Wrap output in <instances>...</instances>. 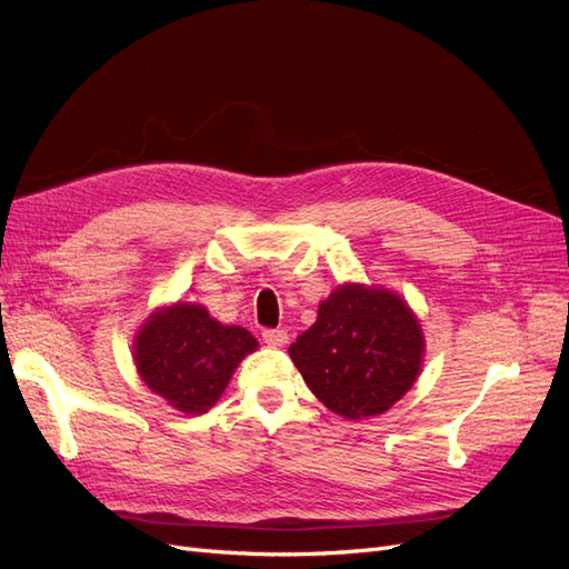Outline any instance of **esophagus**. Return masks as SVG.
<instances>
[{"label":"esophagus","instance_id":"esophagus-1","mask_svg":"<svg viewBox=\"0 0 569 569\" xmlns=\"http://www.w3.org/2000/svg\"><path fill=\"white\" fill-rule=\"evenodd\" d=\"M263 341L268 343V347H284V343L289 341V335L287 330H263Z\"/></svg>","mask_w":569,"mask_h":569}]
</instances>
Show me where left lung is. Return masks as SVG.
<instances>
[{
  "instance_id": "left-lung-1",
  "label": "left lung",
  "mask_w": 569,
  "mask_h": 569,
  "mask_svg": "<svg viewBox=\"0 0 569 569\" xmlns=\"http://www.w3.org/2000/svg\"><path fill=\"white\" fill-rule=\"evenodd\" d=\"M303 382L337 416H382L422 372L425 332L401 295L343 282L318 306V320L289 347Z\"/></svg>"
}]
</instances>
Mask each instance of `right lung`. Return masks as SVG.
Instances as JSON below:
<instances>
[{
    "instance_id": "right-lung-1",
    "label": "right lung",
    "mask_w": 569,
    "mask_h": 569,
    "mask_svg": "<svg viewBox=\"0 0 569 569\" xmlns=\"http://www.w3.org/2000/svg\"><path fill=\"white\" fill-rule=\"evenodd\" d=\"M258 349L239 325H222L206 306L176 301L153 311L134 335L132 358L142 382L184 416L211 410L237 366Z\"/></svg>"
}]
</instances>
